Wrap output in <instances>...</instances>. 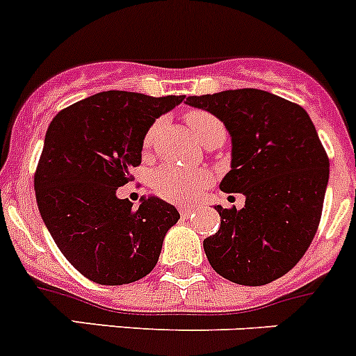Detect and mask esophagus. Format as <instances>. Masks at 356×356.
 I'll list each match as a JSON object with an SVG mask.
<instances>
[{"instance_id": "1", "label": "esophagus", "mask_w": 356, "mask_h": 356, "mask_svg": "<svg viewBox=\"0 0 356 356\" xmlns=\"http://www.w3.org/2000/svg\"><path fill=\"white\" fill-rule=\"evenodd\" d=\"M194 211H195V209L191 208V206H181V208H180V215L184 216V218H187V216L194 215Z\"/></svg>"}]
</instances>
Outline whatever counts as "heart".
<instances>
[{"mask_svg":"<svg viewBox=\"0 0 356 356\" xmlns=\"http://www.w3.org/2000/svg\"><path fill=\"white\" fill-rule=\"evenodd\" d=\"M185 122H187L188 129H191L192 136L204 143L213 136H223L225 138V127L222 122L211 115L209 111L204 110H191L185 113ZM161 122H154L148 127L147 134L143 138V148L148 150L152 147L157 134ZM209 175L206 171H191V169L175 168V165H164V168L157 169L152 180V187H154L155 194L161 197L168 199V201L175 202H185L191 201L197 195L199 188L202 185L208 184Z\"/></svg>","mask_w":356,"mask_h":356,"instance_id":"b5f03b06","label":"heart"}]
</instances>
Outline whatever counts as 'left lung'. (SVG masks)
I'll list each match as a JSON object with an SVG mask.
<instances>
[{
    "label": "left lung",
    "instance_id": "obj_1",
    "mask_svg": "<svg viewBox=\"0 0 356 356\" xmlns=\"http://www.w3.org/2000/svg\"><path fill=\"white\" fill-rule=\"evenodd\" d=\"M232 138L231 171L220 184L246 197L222 208L220 229L204 239L213 269L238 285L259 286L289 273L316 234L328 184V157L299 104L259 89L188 96Z\"/></svg>",
    "mask_w": 356,
    "mask_h": 356
}]
</instances>
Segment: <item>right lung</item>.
<instances>
[{
    "mask_svg": "<svg viewBox=\"0 0 356 356\" xmlns=\"http://www.w3.org/2000/svg\"><path fill=\"white\" fill-rule=\"evenodd\" d=\"M185 96L106 90L64 108L50 122L35 172L40 215L74 269L99 285H125L157 264L180 213L162 199L117 197L141 164L155 118Z\"/></svg>",
    "mask_w": 356,
    "mask_h": 356,
    "instance_id": "1",
    "label": "right lung"
}]
</instances>
